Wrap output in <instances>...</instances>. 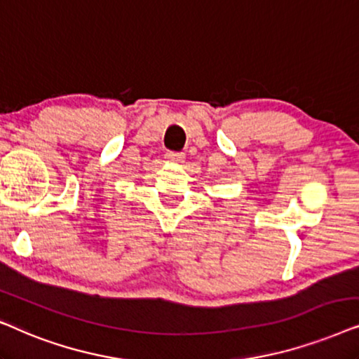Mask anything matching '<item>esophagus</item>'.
I'll return each instance as SVG.
<instances>
[{"mask_svg":"<svg viewBox=\"0 0 359 359\" xmlns=\"http://www.w3.org/2000/svg\"><path fill=\"white\" fill-rule=\"evenodd\" d=\"M165 159L169 162H184L185 154L184 152H175V151H167L165 152Z\"/></svg>","mask_w":359,"mask_h":359,"instance_id":"1","label":"esophagus"}]
</instances>
